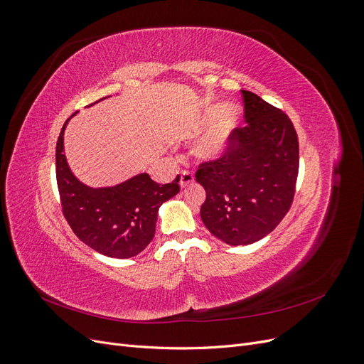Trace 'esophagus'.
<instances>
[{"instance_id": "esophagus-1", "label": "esophagus", "mask_w": 364, "mask_h": 364, "mask_svg": "<svg viewBox=\"0 0 364 364\" xmlns=\"http://www.w3.org/2000/svg\"><path fill=\"white\" fill-rule=\"evenodd\" d=\"M193 182H194L193 173L188 171V170H183V171L181 173V182H179L182 188H186V186H190Z\"/></svg>"}]
</instances>
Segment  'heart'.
<instances>
[{
    "label": "heart",
    "mask_w": 364,
    "mask_h": 364,
    "mask_svg": "<svg viewBox=\"0 0 364 364\" xmlns=\"http://www.w3.org/2000/svg\"><path fill=\"white\" fill-rule=\"evenodd\" d=\"M220 112H222V107L220 106L209 107L208 111L199 118V121L194 124V130L199 132L203 127H206L209 123H213V121L220 115ZM237 119H238V112L235 109L232 107L226 109V111L222 114V117L218 118L217 123L211 127V130H209L208 134L199 141V144L196 147L197 155L206 159L218 156L220 153L226 149L229 136L237 126Z\"/></svg>",
    "instance_id": "heart-1"
}]
</instances>
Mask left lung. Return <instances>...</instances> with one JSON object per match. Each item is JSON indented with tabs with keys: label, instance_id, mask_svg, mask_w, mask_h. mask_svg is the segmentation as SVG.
Listing matches in <instances>:
<instances>
[{
	"label": "left lung",
	"instance_id": "left-lung-1",
	"mask_svg": "<svg viewBox=\"0 0 364 364\" xmlns=\"http://www.w3.org/2000/svg\"><path fill=\"white\" fill-rule=\"evenodd\" d=\"M245 127H235L222 155L197 165L206 199L200 217L209 232L230 246L270 234L290 211L299 173V139L289 115L241 91Z\"/></svg>",
	"mask_w": 364,
	"mask_h": 364
}]
</instances>
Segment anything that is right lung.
Here are the masks:
<instances>
[{"instance_id":"right-lung-1","label":"right lung","mask_w":364,"mask_h":364,"mask_svg":"<svg viewBox=\"0 0 364 364\" xmlns=\"http://www.w3.org/2000/svg\"><path fill=\"white\" fill-rule=\"evenodd\" d=\"M63 124L56 146V179L63 217L80 241L102 255L132 258L155 237L159 206L181 191L179 176L156 183L142 173L112 188H90L74 178L63 155Z\"/></svg>"}]
</instances>
